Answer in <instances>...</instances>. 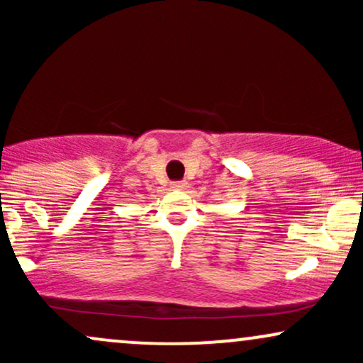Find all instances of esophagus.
<instances>
[{
	"mask_svg": "<svg viewBox=\"0 0 363 363\" xmlns=\"http://www.w3.org/2000/svg\"><path fill=\"white\" fill-rule=\"evenodd\" d=\"M172 187H174V189H184V187H187V182H184V181H182V182H174Z\"/></svg>",
	"mask_w": 363,
	"mask_h": 363,
	"instance_id": "34e87169",
	"label": "esophagus"
}]
</instances>
